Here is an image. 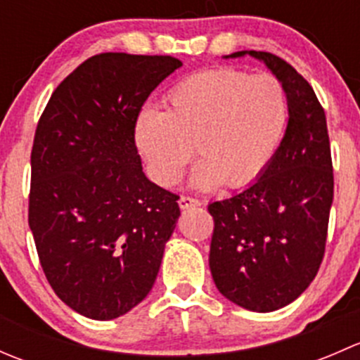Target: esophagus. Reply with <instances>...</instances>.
<instances>
[{
	"label": "esophagus",
	"instance_id": "obj_1",
	"mask_svg": "<svg viewBox=\"0 0 360 360\" xmlns=\"http://www.w3.org/2000/svg\"><path fill=\"white\" fill-rule=\"evenodd\" d=\"M177 203H179L181 209H188V207H198V205H200V200H197V198H193V197H186V195H183V197H179Z\"/></svg>",
	"mask_w": 360,
	"mask_h": 360
}]
</instances>
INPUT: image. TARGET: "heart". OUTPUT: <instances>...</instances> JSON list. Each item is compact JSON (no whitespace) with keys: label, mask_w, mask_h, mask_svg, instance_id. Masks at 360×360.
I'll return each mask as SVG.
<instances>
[{"label":"heart","mask_w":360,"mask_h":360,"mask_svg":"<svg viewBox=\"0 0 360 360\" xmlns=\"http://www.w3.org/2000/svg\"><path fill=\"white\" fill-rule=\"evenodd\" d=\"M288 123L289 97L281 79L216 68L176 83L167 92L163 112H141L136 144L162 186L179 181L195 146L202 158L193 172L195 186L223 183L238 190L266 170Z\"/></svg>","instance_id":"heart-1"}]
</instances>
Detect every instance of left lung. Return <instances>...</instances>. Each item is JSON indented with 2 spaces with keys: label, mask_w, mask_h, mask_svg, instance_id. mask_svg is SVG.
<instances>
[{
  "label": "left lung",
  "mask_w": 360,
  "mask_h": 360,
  "mask_svg": "<svg viewBox=\"0 0 360 360\" xmlns=\"http://www.w3.org/2000/svg\"><path fill=\"white\" fill-rule=\"evenodd\" d=\"M263 60L285 86L289 123L259 179L209 203L214 219L209 266L219 292L252 311L296 300L321 268L335 197L324 108L310 83L270 52H235Z\"/></svg>",
  "instance_id": "1"
}]
</instances>
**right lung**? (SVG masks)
I'll return each instance as SVG.
<instances>
[{
	"mask_svg": "<svg viewBox=\"0 0 360 360\" xmlns=\"http://www.w3.org/2000/svg\"><path fill=\"white\" fill-rule=\"evenodd\" d=\"M181 66L169 56L90 57L36 127L29 228L49 284L89 319L111 321L148 296L176 228L179 197L144 176L136 123Z\"/></svg>",
	"mask_w": 360,
	"mask_h": 360,
	"instance_id": "add662e5",
	"label": "right lung"
}]
</instances>
